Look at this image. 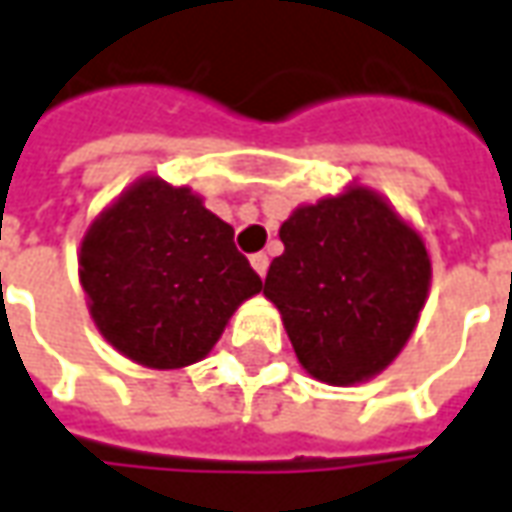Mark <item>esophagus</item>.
Instances as JSON below:
<instances>
[{"label":"esophagus","instance_id":"1","mask_svg":"<svg viewBox=\"0 0 512 512\" xmlns=\"http://www.w3.org/2000/svg\"><path fill=\"white\" fill-rule=\"evenodd\" d=\"M249 260H252V269H255L260 277H266V271H269V257L263 255V252H257V255H252Z\"/></svg>","mask_w":512,"mask_h":512}]
</instances>
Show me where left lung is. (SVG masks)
<instances>
[{"instance_id":"8db88e82","label":"left lung","mask_w":512,"mask_h":512,"mask_svg":"<svg viewBox=\"0 0 512 512\" xmlns=\"http://www.w3.org/2000/svg\"><path fill=\"white\" fill-rule=\"evenodd\" d=\"M263 294L300 364L333 387L378 375L409 342L431 263L415 229L367 187L297 207L280 227Z\"/></svg>"}]
</instances>
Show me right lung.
<instances>
[{
	"instance_id": "1",
	"label": "right lung",
	"mask_w": 512,
	"mask_h": 512,
	"mask_svg": "<svg viewBox=\"0 0 512 512\" xmlns=\"http://www.w3.org/2000/svg\"><path fill=\"white\" fill-rule=\"evenodd\" d=\"M235 229L190 187L145 176L100 212L81 241V285L103 339L154 370L196 364L263 280Z\"/></svg>"
}]
</instances>
